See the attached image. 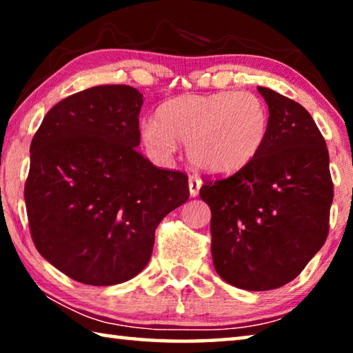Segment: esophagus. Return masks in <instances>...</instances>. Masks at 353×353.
<instances>
[{
  "label": "esophagus",
  "instance_id": "esophagus-1",
  "mask_svg": "<svg viewBox=\"0 0 353 353\" xmlns=\"http://www.w3.org/2000/svg\"><path fill=\"white\" fill-rule=\"evenodd\" d=\"M188 190H190V196L191 198H196V196L199 194V190H201V182L196 179L194 176H190L188 177Z\"/></svg>",
  "mask_w": 353,
  "mask_h": 353
}]
</instances>
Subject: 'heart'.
Masks as SVG:
<instances>
[{"label":"heart","instance_id":"heart-1","mask_svg":"<svg viewBox=\"0 0 353 353\" xmlns=\"http://www.w3.org/2000/svg\"><path fill=\"white\" fill-rule=\"evenodd\" d=\"M270 129L263 101L249 92L181 94L166 99L157 119L141 126V140L154 157L171 160L187 143L190 162L207 174H230L259 155Z\"/></svg>","mask_w":353,"mask_h":353}]
</instances>
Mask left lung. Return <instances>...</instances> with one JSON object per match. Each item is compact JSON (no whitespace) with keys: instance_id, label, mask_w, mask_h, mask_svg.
<instances>
[{"instance_id":"1","label":"left lung","mask_w":353,"mask_h":353,"mask_svg":"<svg viewBox=\"0 0 353 353\" xmlns=\"http://www.w3.org/2000/svg\"><path fill=\"white\" fill-rule=\"evenodd\" d=\"M270 109L259 155L234 176L205 182L212 256L227 283L248 291L291 282L324 246L333 183L322 134L303 107L266 87Z\"/></svg>"}]
</instances>
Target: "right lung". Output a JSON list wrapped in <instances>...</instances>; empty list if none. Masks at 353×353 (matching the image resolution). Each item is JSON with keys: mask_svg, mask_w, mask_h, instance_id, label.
Listing matches in <instances>:
<instances>
[{"mask_svg": "<svg viewBox=\"0 0 353 353\" xmlns=\"http://www.w3.org/2000/svg\"><path fill=\"white\" fill-rule=\"evenodd\" d=\"M143 94L98 85L46 113L31 143L25 201L35 248L76 282L109 286L145 270L154 234L190 198L188 177L137 151Z\"/></svg>", "mask_w": 353, "mask_h": 353, "instance_id": "right-lung-1", "label": "right lung"}]
</instances>
